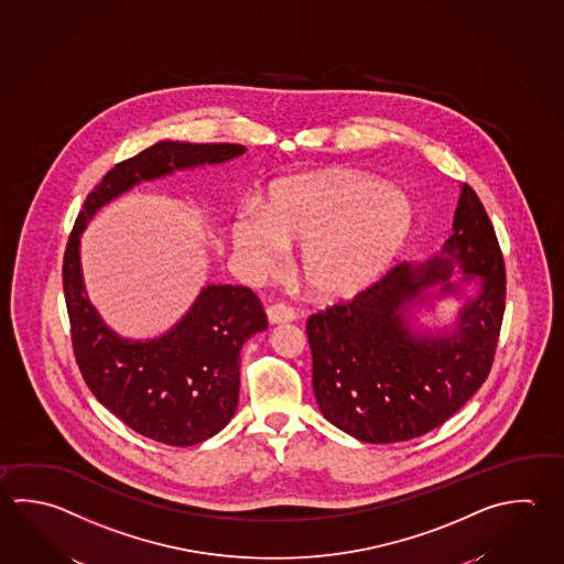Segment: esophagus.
<instances>
[{
  "mask_svg": "<svg viewBox=\"0 0 564 564\" xmlns=\"http://www.w3.org/2000/svg\"><path fill=\"white\" fill-rule=\"evenodd\" d=\"M297 319L295 311L288 305H271L267 308V321L269 325H281V323H293Z\"/></svg>",
  "mask_w": 564,
  "mask_h": 564,
  "instance_id": "1",
  "label": "esophagus"
}]
</instances>
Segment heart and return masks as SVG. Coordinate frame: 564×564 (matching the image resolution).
Listing matches in <instances>:
<instances>
[{"mask_svg":"<svg viewBox=\"0 0 564 564\" xmlns=\"http://www.w3.org/2000/svg\"><path fill=\"white\" fill-rule=\"evenodd\" d=\"M415 224L404 193L359 171L327 170L276 181L259 207L235 215V256L269 275L301 245L297 271L321 299H349L372 285L401 253Z\"/></svg>","mask_w":564,"mask_h":564,"instance_id":"b5f03b06","label":"heart"}]
</instances>
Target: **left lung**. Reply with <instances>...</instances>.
Listing matches in <instances>:
<instances>
[{
	"label": "left lung",
	"instance_id": "8db88e82",
	"mask_svg": "<svg viewBox=\"0 0 564 564\" xmlns=\"http://www.w3.org/2000/svg\"><path fill=\"white\" fill-rule=\"evenodd\" d=\"M505 293L497 235L465 183L438 253L308 317L321 413L362 443L409 441L443 425L489 375ZM443 300L458 307L453 324L435 319Z\"/></svg>",
	"mask_w": 564,
	"mask_h": 564
}]
</instances>
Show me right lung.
<instances>
[{
  "label": "right lung",
  "mask_w": 564,
  "mask_h": 564,
  "mask_svg": "<svg viewBox=\"0 0 564 564\" xmlns=\"http://www.w3.org/2000/svg\"><path fill=\"white\" fill-rule=\"evenodd\" d=\"M245 151L235 143L165 139L121 161L87 195L65 249V305L87 387L129 429L165 445H197L229 425L239 401V355L247 339L267 329L265 313L251 289L212 283L165 333L123 337L89 301L82 235L101 207L141 183L221 165Z\"/></svg>",
  "instance_id": "obj_1"
}]
</instances>
